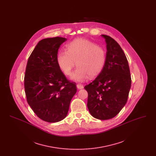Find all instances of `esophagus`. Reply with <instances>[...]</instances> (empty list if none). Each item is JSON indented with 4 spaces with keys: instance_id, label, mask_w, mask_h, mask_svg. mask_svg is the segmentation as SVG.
I'll return each mask as SVG.
<instances>
[{
    "instance_id": "34e87169",
    "label": "esophagus",
    "mask_w": 156,
    "mask_h": 156,
    "mask_svg": "<svg viewBox=\"0 0 156 156\" xmlns=\"http://www.w3.org/2000/svg\"><path fill=\"white\" fill-rule=\"evenodd\" d=\"M76 87H77V88H78V89H81L83 88V85H81V84H80V83H78V84L76 85Z\"/></svg>"
}]
</instances>
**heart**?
Wrapping results in <instances>:
<instances>
[{"label":"heart","mask_w":156,"mask_h":156,"mask_svg":"<svg viewBox=\"0 0 156 156\" xmlns=\"http://www.w3.org/2000/svg\"><path fill=\"white\" fill-rule=\"evenodd\" d=\"M66 50L58 52L57 60L59 68L67 76L72 74L76 62L78 68L72 80L83 81L88 76L92 78L104 69L106 52L102 46L85 38H76L67 45Z\"/></svg>","instance_id":"1"}]
</instances>
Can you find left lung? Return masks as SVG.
Instances as JSON below:
<instances>
[{
    "label": "left lung",
    "mask_w": 156,
    "mask_h": 156,
    "mask_svg": "<svg viewBox=\"0 0 156 156\" xmlns=\"http://www.w3.org/2000/svg\"><path fill=\"white\" fill-rule=\"evenodd\" d=\"M106 43V62L94 81L85 86L88 94L87 106L95 118L116 116L126 105L131 87L128 61L123 50L112 37L101 35Z\"/></svg>",
    "instance_id": "8db88e82"
}]
</instances>
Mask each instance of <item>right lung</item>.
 Masks as SVG:
<instances>
[{"mask_svg":"<svg viewBox=\"0 0 156 156\" xmlns=\"http://www.w3.org/2000/svg\"><path fill=\"white\" fill-rule=\"evenodd\" d=\"M67 38L56 37L40 41L28 59L24 75L26 99L40 119L58 122L67 116L76 92V83L68 80L57 63L58 50Z\"/></svg>","mask_w":156,"mask_h":156,"instance_id":"add662e5","label":"right lung"}]
</instances>
